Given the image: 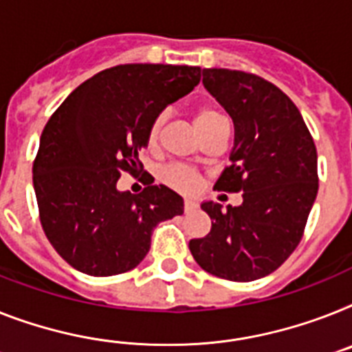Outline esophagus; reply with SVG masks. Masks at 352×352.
I'll return each mask as SVG.
<instances>
[{
    "label": "esophagus",
    "instance_id": "obj_1",
    "mask_svg": "<svg viewBox=\"0 0 352 352\" xmlns=\"http://www.w3.org/2000/svg\"><path fill=\"white\" fill-rule=\"evenodd\" d=\"M197 208V205L194 201H190V199H187V201L183 203V210H185V214H188V212H194Z\"/></svg>",
    "mask_w": 352,
    "mask_h": 352
}]
</instances>
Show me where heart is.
Segmentation results:
<instances>
[{
  "label": "heart",
  "mask_w": 352,
  "mask_h": 352,
  "mask_svg": "<svg viewBox=\"0 0 352 352\" xmlns=\"http://www.w3.org/2000/svg\"><path fill=\"white\" fill-rule=\"evenodd\" d=\"M164 122L165 115H158L155 120L151 122L149 129H147V145H149V147H156V144H158ZM194 122H196V127L197 131H199V135L203 136L207 135L212 127H216L217 124L225 122V117H223L217 109H214V107L203 106L196 111ZM162 182L182 194H194L197 188L201 187V178H199V174H197L196 170L188 169V167H183V165H170V167L164 169V173H162Z\"/></svg>",
  "instance_id": "1"
}]
</instances>
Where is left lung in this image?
<instances>
[{
  "instance_id": "left-lung-1",
  "label": "left lung",
  "mask_w": 352,
  "mask_h": 352,
  "mask_svg": "<svg viewBox=\"0 0 352 352\" xmlns=\"http://www.w3.org/2000/svg\"><path fill=\"white\" fill-rule=\"evenodd\" d=\"M203 84L235 131L232 164L214 188L243 192V205L203 203L212 228L188 248L208 274L250 283L275 272L300 243L318 192L316 147L292 98L266 78L205 68Z\"/></svg>"
}]
</instances>
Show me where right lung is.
Returning <instances> with one entry per match:
<instances>
[{
    "mask_svg": "<svg viewBox=\"0 0 352 352\" xmlns=\"http://www.w3.org/2000/svg\"><path fill=\"white\" fill-rule=\"evenodd\" d=\"M199 66L118 65L69 93L46 122L34 160L41 226L55 252L93 277L144 261L156 225L183 214L182 196L145 183L120 192L122 173L140 174L138 151L167 104L199 84Z\"/></svg>",
    "mask_w": 352,
    "mask_h": 352,
    "instance_id": "add662e5",
    "label": "right lung"
}]
</instances>
